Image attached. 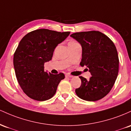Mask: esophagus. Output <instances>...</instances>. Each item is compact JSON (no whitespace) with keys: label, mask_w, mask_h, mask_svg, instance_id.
<instances>
[{"label":"esophagus","mask_w":131,"mask_h":131,"mask_svg":"<svg viewBox=\"0 0 131 131\" xmlns=\"http://www.w3.org/2000/svg\"><path fill=\"white\" fill-rule=\"evenodd\" d=\"M73 76L71 75H69V74H66V78H71Z\"/></svg>","instance_id":"esophagus-1"}]
</instances>
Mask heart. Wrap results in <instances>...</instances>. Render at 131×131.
Returning a JSON list of instances; mask_svg holds the SVG:
<instances>
[{
	"label": "heart",
	"mask_w": 131,
	"mask_h": 131,
	"mask_svg": "<svg viewBox=\"0 0 131 131\" xmlns=\"http://www.w3.org/2000/svg\"><path fill=\"white\" fill-rule=\"evenodd\" d=\"M69 42H75V41H70Z\"/></svg>",
	"instance_id": "b5f03b06"
}]
</instances>
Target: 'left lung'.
<instances>
[{"label": "left lung", "instance_id": "1", "mask_svg": "<svg viewBox=\"0 0 131 131\" xmlns=\"http://www.w3.org/2000/svg\"><path fill=\"white\" fill-rule=\"evenodd\" d=\"M81 45L82 67H86L92 77L87 80L80 76L82 85L75 89L79 98L95 101L105 97L116 80L118 54L115 45L105 34L98 31L75 33L70 35Z\"/></svg>", "mask_w": 131, "mask_h": 131}]
</instances>
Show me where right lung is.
I'll return each instance as SVG.
<instances>
[{"mask_svg":"<svg viewBox=\"0 0 131 131\" xmlns=\"http://www.w3.org/2000/svg\"><path fill=\"white\" fill-rule=\"evenodd\" d=\"M70 32L39 29L26 34L19 42L14 56L16 77L24 93L37 101H45L55 95L65 78L63 73L45 72L44 64L52 59L54 49Z\"/></svg>","mask_w":131,"mask_h":131,"instance_id":"obj_1","label":"right lung"}]
</instances>
